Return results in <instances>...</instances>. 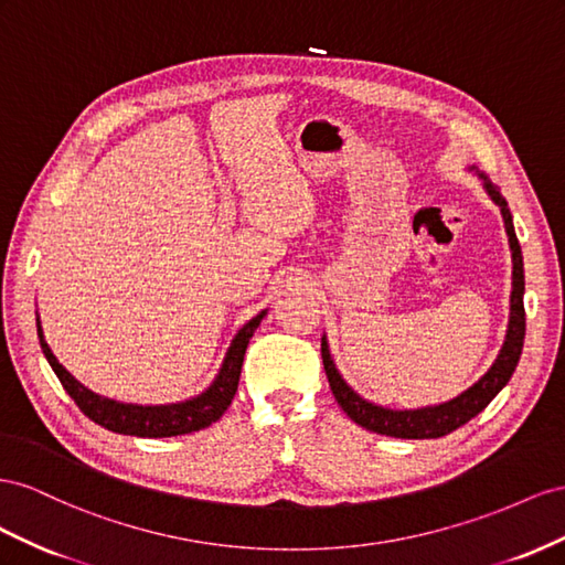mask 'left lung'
Listing matches in <instances>:
<instances>
[{
    "label": "left lung",
    "instance_id": "8db88e82",
    "mask_svg": "<svg viewBox=\"0 0 565 565\" xmlns=\"http://www.w3.org/2000/svg\"><path fill=\"white\" fill-rule=\"evenodd\" d=\"M476 170V168H471ZM490 199L499 205L504 217V227L509 234L511 246V260H513V288H511V315H509V329L507 341L499 350L494 364L488 369V374L478 383H473L469 391H463L455 399L443 402L435 407H422V409H388L379 407L374 402H366L354 393L350 385L338 374V369L329 354L327 338L321 335V360H324V372L331 385V393L335 397L341 409L352 418L354 424L374 430L381 435H391V438H407V440H424V438H443V435L457 430L466 422H471L476 414L486 409L492 397L504 388L511 374L515 372V364L521 360L523 338H525V308H523V291H525V277H523V253L519 246V238L513 232V222L509 205L504 201L499 189L488 180L486 174H480Z\"/></svg>",
    "mask_w": 565,
    "mask_h": 565
}]
</instances>
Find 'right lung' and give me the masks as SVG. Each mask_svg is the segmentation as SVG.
Instances as JSON below:
<instances>
[{
	"mask_svg": "<svg viewBox=\"0 0 565 565\" xmlns=\"http://www.w3.org/2000/svg\"><path fill=\"white\" fill-rule=\"evenodd\" d=\"M265 315L267 312L253 317L248 324L234 335V341L227 350V358H224L220 374L211 383V388L186 402H177V405H158V407L125 405V402L108 399L87 391L85 385L77 383L54 358V352L44 341L40 317H38V335H40L44 358L52 364L61 385L75 399L79 412L89 416L94 424H99L113 433L137 435V438H172V435H184V433L207 428L211 424H215L224 412H227L238 388L241 364H244L248 341L253 338V331L260 327Z\"/></svg>",
	"mask_w": 565,
	"mask_h": 565,
	"instance_id": "right-lung-1",
	"label": "right lung"
}]
</instances>
